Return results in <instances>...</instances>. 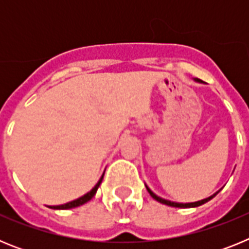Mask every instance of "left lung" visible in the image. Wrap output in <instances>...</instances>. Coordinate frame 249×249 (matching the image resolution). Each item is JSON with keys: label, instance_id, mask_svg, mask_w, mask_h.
<instances>
[{"label": "left lung", "instance_id": "obj_1", "mask_svg": "<svg viewBox=\"0 0 249 249\" xmlns=\"http://www.w3.org/2000/svg\"><path fill=\"white\" fill-rule=\"evenodd\" d=\"M195 81L196 82H203V81H201V80H198V78H195ZM146 188H147V191H148V193L149 195H151V197L152 198H155L156 201L157 202H160V203H163V204H167V206H171V207H178V208H192V207H198V206H202V204H204L206 203V202H208V201H211V199L213 198V197H214L215 195H217V193L219 192V190L218 192H215L214 195H212L211 196V197H208V198H204V199H201V201H197V202H191V203H178V202H172V201H168V199H164V198H160V197H158L157 195H156V193H153L152 192L151 190H149L148 188V186H146Z\"/></svg>", "mask_w": 249, "mask_h": 249}]
</instances>
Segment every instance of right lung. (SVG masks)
<instances>
[{
    "instance_id": "right-lung-1",
    "label": "right lung",
    "mask_w": 249,
    "mask_h": 249,
    "mask_svg": "<svg viewBox=\"0 0 249 249\" xmlns=\"http://www.w3.org/2000/svg\"><path fill=\"white\" fill-rule=\"evenodd\" d=\"M103 175H105V173H103ZM103 175H102V177L100 178V181L97 182V184H96V186H94L89 193H86L85 196H82V197H80V198L74 199V201L68 202V203H65V204H61V206H51L50 208H53V210H70V208H74V207L82 206V204H85V203H87L89 201H91L92 197H93V196L96 195V192H97L101 182H102Z\"/></svg>"
}]
</instances>
